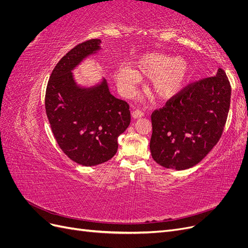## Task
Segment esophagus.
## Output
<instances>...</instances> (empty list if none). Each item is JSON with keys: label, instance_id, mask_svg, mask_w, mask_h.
<instances>
[{"label": "esophagus", "instance_id": "obj_1", "mask_svg": "<svg viewBox=\"0 0 248 248\" xmlns=\"http://www.w3.org/2000/svg\"><path fill=\"white\" fill-rule=\"evenodd\" d=\"M131 115H132V117H133L134 119H139V118L144 117V112H142L141 110L137 109V110H133Z\"/></svg>", "mask_w": 248, "mask_h": 248}]
</instances>
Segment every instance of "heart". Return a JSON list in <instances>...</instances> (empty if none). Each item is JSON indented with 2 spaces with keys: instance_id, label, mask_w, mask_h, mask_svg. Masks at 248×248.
<instances>
[{
  "instance_id": "b5f03b06",
  "label": "heart",
  "mask_w": 248,
  "mask_h": 248,
  "mask_svg": "<svg viewBox=\"0 0 248 248\" xmlns=\"http://www.w3.org/2000/svg\"><path fill=\"white\" fill-rule=\"evenodd\" d=\"M190 72V65L183 58L150 52L133 60L130 67L118 68L115 79L121 92L129 95L139 78H150V93L157 99L169 100L185 88Z\"/></svg>"
}]
</instances>
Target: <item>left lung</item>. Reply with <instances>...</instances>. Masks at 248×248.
<instances>
[{"label": "left lung", "instance_id": "1", "mask_svg": "<svg viewBox=\"0 0 248 248\" xmlns=\"http://www.w3.org/2000/svg\"><path fill=\"white\" fill-rule=\"evenodd\" d=\"M231 85L222 69L185 87L151 116L150 150L163 168L196 166L218 142L230 109Z\"/></svg>", "mask_w": 248, "mask_h": 248}]
</instances>
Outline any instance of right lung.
<instances>
[{"label": "right lung", "instance_id": "add662e5", "mask_svg": "<svg viewBox=\"0 0 248 248\" xmlns=\"http://www.w3.org/2000/svg\"><path fill=\"white\" fill-rule=\"evenodd\" d=\"M100 39L78 44L52 70L46 93V110L51 131L62 151L85 167L109 160L118 151V138L130 124L128 103L111 95L102 78L81 87L72 70L101 49Z\"/></svg>", "mask_w": 248, "mask_h": 248}]
</instances>
